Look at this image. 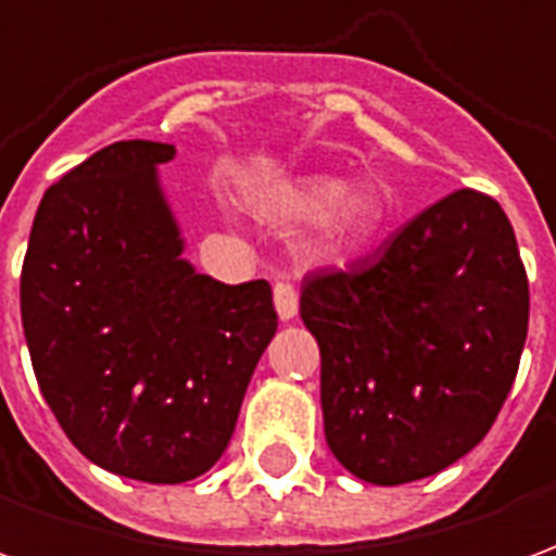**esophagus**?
I'll list each match as a JSON object with an SVG mask.
<instances>
[{"label": "esophagus", "instance_id": "34e87169", "mask_svg": "<svg viewBox=\"0 0 556 556\" xmlns=\"http://www.w3.org/2000/svg\"><path fill=\"white\" fill-rule=\"evenodd\" d=\"M274 303H277V313L282 321H289V318L298 315V289L291 286L289 279L274 282Z\"/></svg>", "mask_w": 556, "mask_h": 556}]
</instances>
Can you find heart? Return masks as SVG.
Returning a JSON list of instances; mask_svg holds the SVG:
<instances>
[{
  "instance_id": "b5f03b06",
  "label": "heart",
  "mask_w": 556,
  "mask_h": 556,
  "mask_svg": "<svg viewBox=\"0 0 556 556\" xmlns=\"http://www.w3.org/2000/svg\"><path fill=\"white\" fill-rule=\"evenodd\" d=\"M327 184H315L309 190H303L298 199V211L313 217L318 207L325 205ZM375 223V205L357 190H342V193L330 202L327 207V229L333 231L337 238H351V235H363Z\"/></svg>"
}]
</instances>
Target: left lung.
Masks as SVG:
<instances>
[{
    "mask_svg": "<svg viewBox=\"0 0 556 556\" xmlns=\"http://www.w3.org/2000/svg\"><path fill=\"white\" fill-rule=\"evenodd\" d=\"M325 438L345 470L402 485L458 462L513 390L530 286L503 207L455 190L372 262L303 279Z\"/></svg>",
    "mask_w": 556,
    "mask_h": 556,
    "instance_id": "1",
    "label": "left lung"
}]
</instances>
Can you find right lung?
Listing matches in <instances>:
<instances>
[{
	"instance_id": "add662e5",
	"label": "right lung",
	"mask_w": 556,
	"mask_h": 556,
	"mask_svg": "<svg viewBox=\"0 0 556 556\" xmlns=\"http://www.w3.org/2000/svg\"><path fill=\"white\" fill-rule=\"evenodd\" d=\"M175 148H101L43 193L20 315L47 405L110 473L175 485L229 446L277 333L265 279L226 286L184 262L157 166Z\"/></svg>"
}]
</instances>
